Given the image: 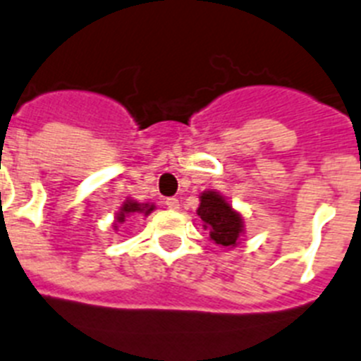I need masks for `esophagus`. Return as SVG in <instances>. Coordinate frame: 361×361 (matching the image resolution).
<instances>
[{
  "label": "esophagus",
  "mask_w": 361,
  "mask_h": 361,
  "mask_svg": "<svg viewBox=\"0 0 361 361\" xmlns=\"http://www.w3.org/2000/svg\"><path fill=\"white\" fill-rule=\"evenodd\" d=\"M165 205H167L171 211H178V209H180V202H178V198H167L165 200Z\"/></svg>",
  "instance_id": "obj_1"
}]
</instances>
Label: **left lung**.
Wrapping results in <instances>:
<instances>
[{
	"label": "left lung",
	"instance_id": "obj_1",
	"mask_svg": "<svg viewBox=\"0 0 361 361\" xmlns=\"http://www.w3.org/2000/svg\"><path fill=\"white\" fill-rule=\"evenodd\" d=\"M196 214L202 218L203 228L216 245L236 247L243 234V218L233 205L216 190H205L200 196Z\"/></svg>",
	"mask_w": 361,
	"mask_h": 361
}]
</instances>
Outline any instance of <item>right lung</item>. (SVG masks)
<instances>
[{"mask_svg": "<svg viewBox=\"0 0 361 361\" xmlns=\"http://www.w3.org/2000/svg\"><path fill=\"white\" fill-rule=\"evenodd\" d=\"M152 211H154V205H150V203H137L134 202V200H127V202H123V205L120 207V212L116 214L114 228L118 231V224H123L127 216H133V214L149 216Z\"/></svg>", "mask_w": 361, "mask_h": 361, "instance_id": "add662e5", "label": "right lung"}]
</instances>
